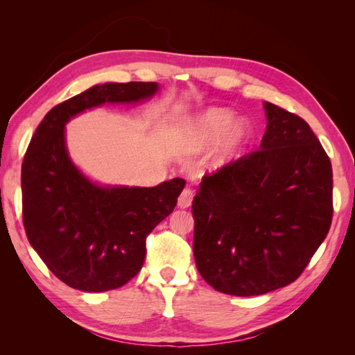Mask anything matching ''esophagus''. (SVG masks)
<instances>
[{
  "label": "esophagus",
  "mask_w": 355,
  "mask_h": 355,
  "mask_svg": "<svg viewBox=\"0 0 355 355\" xmlns=\"http://www.w3.org/2000/svg\"><path fill=\"white\" fill-rule=\"evenodd\" d=\"M192 199H194V192H192L189 188H184L182 191V194H180V197H178V207L180 208L191 207Z\"/></svg>",
  "instance_id": "34e87169"
}]
</instances>
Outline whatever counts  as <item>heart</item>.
<instances>
[{"instance_id": "obj_1", "label": "heart", "mask_w": 355, "mask_h": 355, "mask_svg": "<svg viewBox=\"0 0 355 355\" xmlns=\"http://www.w3.org/2000/svg\"><path fill=\"white\" fill-rule=\"evenodd\" d=\"M233 114L227 110H209L200 117L194 120L191 125V135L194 136L196 144L203 146V144H209L218 139V137L224 133L232 123ZM254 136V128L250 127L248 122H238L233 125L230 131L227 133L225 142H224V156H232L236 153L239 148L245 146Z\"/></svg>"}]
</instances>
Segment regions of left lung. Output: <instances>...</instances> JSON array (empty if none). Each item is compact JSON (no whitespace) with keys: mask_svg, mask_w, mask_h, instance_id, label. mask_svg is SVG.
I'll list each match as a JSON object with an SVG mask.
<instances>
[{"mask_svg":"<svg viewBox=\"0 0 355 355\" xmlns=\"http://www.w3.org/2000/svg\"><path fill=\"white\" fill-rule=\"evenodd\" d=\"M260 148L205 173L192 200L197 269L216 291L290 285L332 224V164L304 119L264 101Z\"/></svg>","mask_w":355,"mask_h":355,"instance_id":"obj_1","label":"left lung"}]
</instances>
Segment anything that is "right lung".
Wrapping results in <instances>:
<instances>
[{"mask_svg": "<svg viewBox=\"0 0 355 355\" xmlns=\"http://www.w3.org/2000/svg\"><path fill=\"white\" fill-rule=\"evenodd\" d=\"M156 83H105L56 105L35 130L21 164V211L29 244L75 290H116L141 271L148 233L177 205L186 182L155 188L98 186L65 148V123L89 107L150 98Z\"/></svg>", "mask_w": 355, "mask_h": 355, "instance_id": "obj_1", "label": "right lung"}]
</instances>
